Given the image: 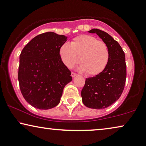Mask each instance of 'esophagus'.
Masks as SVG:
<instances>
[{"label":"esophagus","mask_w":146,"mask_h":146,"mask_svg":"<svg viewBox=\"0 0 146 146\" xmlns=\"http://www.w3.org/2000/svg\"><path fill=\"white\" fill-rule=\"evenodd\" d=\"M77 74H76L75 73H73V72L71 73V77H75V76H77Z\"/></svg>","instance_id":"esophagus-1"}]
</instances>
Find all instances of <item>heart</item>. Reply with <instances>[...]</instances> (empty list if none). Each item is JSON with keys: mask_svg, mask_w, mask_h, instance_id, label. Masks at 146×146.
<instances>
[{"mask_svg": "<svg viewBox=\"0 0 146 146\" xmlns=\"http://www.w3.org/2000/svg\"><path fill=\"white\" fill-rule=\"evenodd\" d=\"M59 54L62 62L69 68L79 62L80 56L79 69L91 76L101 73L110 59V52L106 43L88 35L74 38L70 44H63L60 48Z\"/></svg>", "mask_w": 146, "mask_h": 146, "instance_id": "1", "label": "heart"}]
</instances>
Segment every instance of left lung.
<instances>
[{
  "instance_id": "8db88e82",
  "label": "left lung",
  "mask_w": 146,
  "mask_h": 146,
  "mask_svg": "<svg viewBox=\"0 0 146 146\" xmlns=\"http://www.w3.org/2000/svg\"><path fill=\"white\" fill-rule=\"evenodd\" d=\"M88 32L97 34L108 46L110 52V59L105 69L95 77L87 78L81 91L84 106L101 110L112 105L122 94L127 77L125 55L120 44L106 32L98 29Z\"/></svg>"
}]
</instances>
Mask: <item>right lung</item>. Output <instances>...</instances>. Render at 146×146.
I'll return each mask as SVG.
<instances>
[{"label":"right lung","instance_id":"add662e5","mask_svg":"<svg viewBox=\"0 0 146 146\" xmlns=\"http://www.w3.org/2000/svg\"><path fill=\"white\" fill-rule=\"evenodd\" d=\"M67 36L54 32L38 35L19 56L18 80L23 98L33 107L49 110L58 105L71 71L60 59L59 50Z\"/></svg>","mask_w":146,"mask_h":146}]
</instances>
